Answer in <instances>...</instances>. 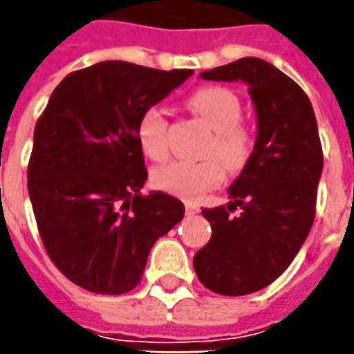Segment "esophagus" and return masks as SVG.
Here are the masks:
<instances>
[{"label": "esophagus", "mask_w": 354, "mask_h": 354, "mask_svg": "<svg viewBox=\"0 0 354 354\" xmlns=\"http://www.w3.org/2000/svg\"><path fill=\"white\" fill-rule=\"evenodd\" d=\"M197 212H199V207H197V205H193V203H185V214L195 216Z\"/></svg>", "instance_id": "esophagus-1"}]
</instances>
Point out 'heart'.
<instances>
[{"instance_id": "b5f03b06", "label": "heart", "mask_w": 354, "mask_h": 354, "mask_svg": "<svg viewBox=\"0 0 354 354\" xmlns=\"http://www.w3.org/2000/svg\"><path fill=\"white\" fill-rule=\"evenodd\" d=\"M187 108L212 127V138L205 147V159L199 161H172L153 172V182L162 192H169L184 199H195L210 187H216L230 172H241L254 153L256 136L243 117V104L237 94L227 87H201L187 96ZM167 115L161 108L151 106L140 113L136 121V138L142 151L153 159L162 161L169 155L167 140Z\"/></svg>"}]
</instances>
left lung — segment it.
Here are the masks:
<instances>
[{"mask_svg":"<svg viewBox=\"0 0 354 354\" xmlns=\"http://www.w3.org/2000/svg\"><path fill=\"white\" fill-rule=\"evenodd\" d=\"M201 77L246 83L258 115L252 157L231 184L230 205L203 208L212 237L193 258L208 290L245 296L279 279L311 231L322 174L319 129L304 88L261 58H241Z\"/></svg>","mask_w":354,"mask_h":354,"instance_id":"obj_1","label":"left lung"}]
</instances>
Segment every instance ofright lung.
<instances>
[{
  "label": "right lung",
  "instance_id": "obj_1",
  "mask_svg": "<svg viewBox=\"0 0 354 354\" xmlns=\"http://www.w3.org/2000/svg\"><path fill=\"white\" fill-rule=\"evenodd\" d=\"M192 75L98 62L66 75L37 119L28 193L49 258L81 288H136L155 241L184 218L176 197L140 192L147 170L134 127Z\"/></svg>",
  "mask_w": 354,
  "mask_h": 354
}]
</instances>
